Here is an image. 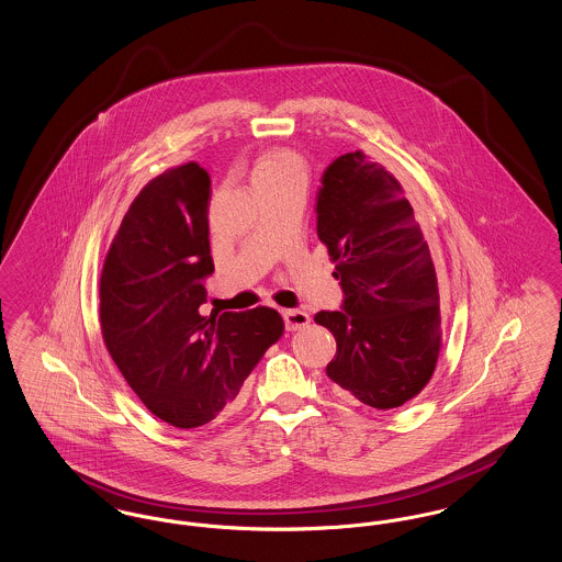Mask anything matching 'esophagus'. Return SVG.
<instances>
[{"instance_id":"obj_1","label":"esophagus","mask_w":562,"mask_h":562,"mask_svg":"<svg viewBox=\"0 0 562 562\" xmlns=\"http://www.w3.org/2000/svg\"><path fill=\"white\" fill-rule=\"evenodd\" d=\"M282 316H284V322H286V328H289V330L303 328V326H307V322H310V314L303 312V310H284Z\"/></svg>"}]
</instances>
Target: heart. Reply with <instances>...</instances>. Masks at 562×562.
I'll return each mask as SVG.
<instances>
[{"instance_id":"heart-1","label":"heart","mask_w":562,"mask_h":562,"mask_svg":"<svg viewBox=\"0 0 562 562\" xmlns=\"http://www.w3.org/2000/svg\"><path fill=\"white\" fill-rule=\"evenodd\" d=\"M299 179L305 181V161L289 149H276L261 156L252 168V183L261 181H286Z\"/></svg>"}]
</instances>
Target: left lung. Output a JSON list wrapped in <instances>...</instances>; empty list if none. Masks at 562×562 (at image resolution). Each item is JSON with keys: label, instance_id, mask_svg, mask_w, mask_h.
Wrapping results in <instances>:
<instances>
[{"label": "left lung", "instance_id": "obj_1", "mask_svg": "<svg viewBox=\"0 0 562 562\" xmlns=\"http://www.w3.org/2000/svg\"><path fill=\"white\" fill-rule=\"evenodd\" d=\"M316 229L337 263L341 310L318 312L337 353V390L379 411L417 396L440 353V305L428 241L401 183L362 151L322 172Z\"/></svg>", "mask_w": 562, "mask_h": 562}]
</instances>
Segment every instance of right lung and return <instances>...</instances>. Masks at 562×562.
Masks as SVG:
<instances>
[{
    "label": "right lung",
    "instance_id": "obj_1",
    "mask_svg": "<svg viewBox=\"0 0 562 562\" xmlns=\"http://www.w3.org/2000/svg\"><path fill=\"white\" fill-rule=\"evenodd\" d=\"M211 177L195 161L147 183L101 276V328L113 362L161 422L200 428L223 413L284 333L271 307L202 316Z\"/></svg>",
    "mask_w": 562,
    "mask_h": 562
}]
</instances>
